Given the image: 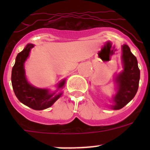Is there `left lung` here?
I'll use <instances>...</instances> for the list:
<instances>
[{"label": "left lung", "mask_w": 150, "mask_h": 150, "mask_svg": "<svg viewBox=\"0 0 150 150\" xmlns=\"http://www.w3.org/2000/svg\"><path fill=\"white\" fill-rule=\"evenodd\" d=\"M122 49L124 70L115 79L117 91L112 98L113 104L111 105V108L113 110L121 109L134 98L138 89L140 80V70L136 57L132 53L128 45L124 44Z\"/></svg>", "instance_id": "1"}]
</instances>
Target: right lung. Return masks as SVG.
Instances as JSON below:
<instances>
[{
  "label": "right lung",
  "mask_w": 150,
  "mask_h": 150,
  "mask_svg": "<svg viewBox=\"0 0 150 150\" xmlns=\"http://www.w3.org/2000/svg\"><path fill=\"white\" fill-rule=\"evenodd\" d=\"M34 46V44L28 43L25 48L17 55L15 64L12 69L11 81L14 93L19 101L31 109L42 110L51 107L60 98L62 93H51L49 89L37 88L28 82L24 64ZM64 83L65 79L61 81L58 85V89L63 88Z\"/></svg>",
  "instance_id": "obj_1"
}]
</instances>
